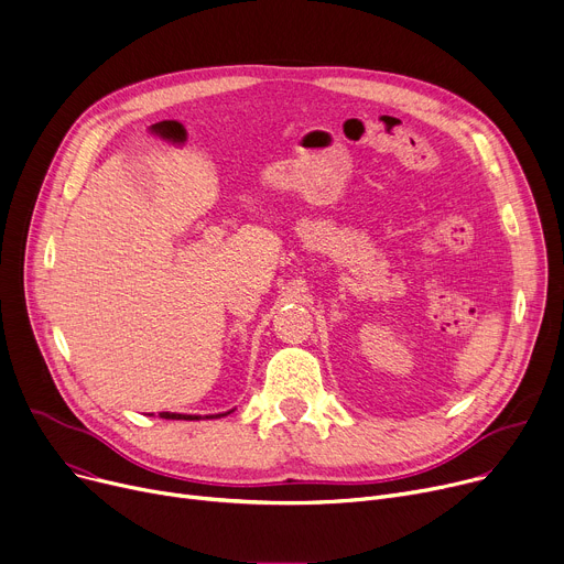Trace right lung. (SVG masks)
<instances>
[{"label": "right lung", "mask_w": 564, "mask_h": 564, "mask_svg": "<svg viewBox=\"0 0 564 564\" xmlns=\"http://www.w3.org/2000/svg\"><path fill=\"white\" fill-rule=\"evenodd\" d=\"M228 413H230V411H228ZM228 413H219V415H205V417H221V415H228ZM160 417H164V420H200V415H183V413H169V411L160 413Z\"/></svg>", "instance_id": "add662e5"}]
</instances>
